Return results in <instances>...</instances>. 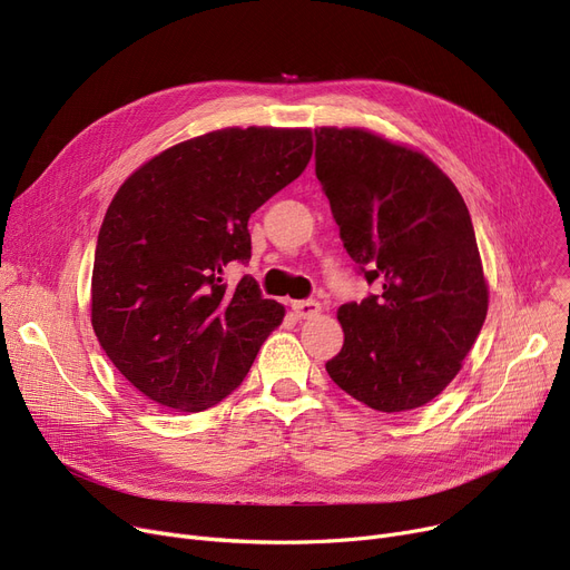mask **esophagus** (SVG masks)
<instances>
[{
  "label": "esophagus",
  "mask_w": 570,
  "mask_h": 570,
  "mask_svg": "<svg viewBox=\"0 0 570 570\" xmlns=\"http://www.w3.org/2000/svg\"><path fill=\"white\" fill-rule=\"evenodd\" d=\"M291 309L295 312L297 318H314L321 314V305L316 301H297L291 303Z\"/></svg>",
  "instance_id": "obj_1"
}]
</instances>
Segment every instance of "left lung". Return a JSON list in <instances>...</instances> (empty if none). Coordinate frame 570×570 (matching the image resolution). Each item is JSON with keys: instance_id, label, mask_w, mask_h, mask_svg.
Masks as SVG:
<instances>
[{"instance_id": "8db88e82", "label": "left lung", "mask_w": 570, "mask_h": 570, "mask_svg": "<svg viewBox=\"0 0 570 570\" xmlns=\"http://www.w3.org/2000/svg\"><path fill=\"white\" fill-rule=\"evenodd\" d=\"M316 177L348 256L379 286L342 305L344 346L325 363L353 400L402 413L462 370L490 288L462 194L425 153L363 127H318Z\"/></svg>"}]
</instances>
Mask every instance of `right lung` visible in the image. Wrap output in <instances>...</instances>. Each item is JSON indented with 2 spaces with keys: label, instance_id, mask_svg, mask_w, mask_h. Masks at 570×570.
<instances>
[{
  "label": "right lung",
  "instance_id": "add662e5",
  "mask_svg": "<svg viewBox=\"0 0 570 570\" xmlns=\"http://www.w3.org/2000/svg\"><path fill=\"white\" fill-rule=\"evenodd\" d=\"M312 129L226 127L177 142L136 168L104 217L92 269V327L147 400L198 413L228 397L284 321L243 277L252 213L301 175Z\"/></svg>",
  "mask_w": 570,
  "mask_h": 570
}]
</instances>
